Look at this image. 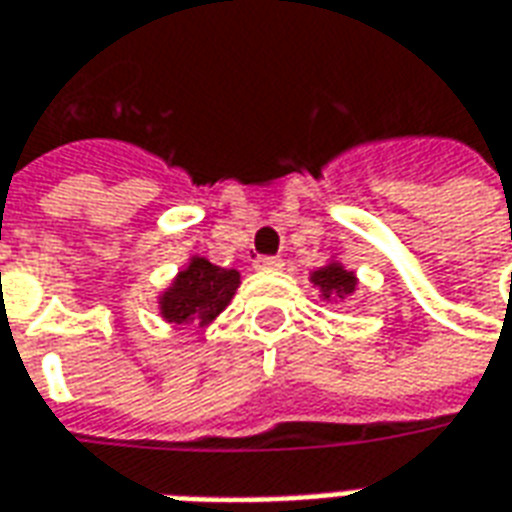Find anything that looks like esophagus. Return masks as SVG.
Listing matches in <instances>:
<instances>
[{
  "label": "esophagus",
  "mask_w": 512,
  "mask_h": 512,
  "mask_svg": "<svg viewBox=\"0 0 512 512\" xmlns=\"http://www.w3.org/2000/svg\"><path fill=\"white\" fill-rule=\"evenodd\" d=\"M282 266V260L274 255H260L255 260V268H260V271H268V268H279Z\"/></svg>",
  "instance_id": "34e87169"
}]
</instances>
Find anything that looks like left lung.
Here are the masks:
<instances>
[{"instance_id":"obj_1","label":"left lung","mask_w":512,"mask_h":512,"mask_svg":"<svg viewBox=\"0 0 512 512\" xmlns=\"http://www.w3.org/2000/svg\"><path fill=\"white\" fill-rule=\"evenodd\" d=\"M312 282L315 285H321L326 293H351L356 285L354 274H348V271H343V268L337 266V263H332V266L321 268L315 277H312Z\"/></svg>"}]
</instances>
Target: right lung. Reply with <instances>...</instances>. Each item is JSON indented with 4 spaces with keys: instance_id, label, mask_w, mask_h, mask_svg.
<instances>
[{
    "instance_id": "add662e5",
    "label": "right lung",
    "mask_w": 512,
    "mask_h": 512,
    "mask_svg": "<svg viewBox=\"0 0 512 512\" xmlns=\"http://www.w3.org/2000/svg\"><path fill=\"white\" fill-rule=\"evenodd\" d=\"M238 288V271L219 268L208 260H191L186 271H180L175 285L161 299V312L172 323L211 321L213 315L230 304Z\"/></svg>"
}]
</instances>
